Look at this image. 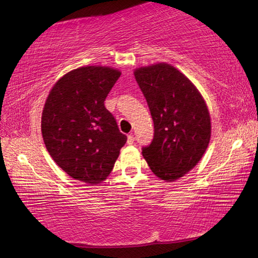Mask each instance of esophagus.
I'll use <instances>...</instances> for the list:
<instances>
[{
    "label": "esophagus",
    "mask_w": 258,
    "mask_h": 258,
    "mask_svg": "<svg viewBox=\"0 0 258 258\" xmlns=\"http://www.w3.org/2000/svg\"><path fill=\"white\" fill-rule=\"evenodd\" d=\"M133 142H134V137L132 134H130V135H127V145H133Z\"/></svg>",
    "instance_id": "obj_1"
}]
</instances>
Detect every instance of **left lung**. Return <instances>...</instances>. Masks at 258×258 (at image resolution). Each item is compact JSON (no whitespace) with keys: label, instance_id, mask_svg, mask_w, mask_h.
I'll list each match as a JSON object with an SVG mask.
<instances>
[{"label":"left lung","instance_id":"8db88e82","mask_svg":"<svg viewBox=\"0 0 258 258\" xmlns=\"http://www.w3.org/2000/svg\"><path fill=\"white\" fill-rule=\"evenodd\" d=\"M134 76L155 126L152 142L142 155L160 180H178L206 152L212 133L207 104L194 83L169 63L137 68Z\"/></svg>","mask_w":258,"mask_h":258}]
</instances>
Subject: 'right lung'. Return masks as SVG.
<instances>
[{"mask_svg":"<svg viewBox=\"0 0 258 258\" xmlns=\"http://www.w3.org/2000/svg\"><path fill=\"white\" fill-rule=\"evenodd\" d=\"M120 74L106 66L80 67L59 78L47 95L41 123L44 145L75 180H106L127 140L104 107Z\"/></svg>","mask_w":258,"mask_h":258,"instance_id":"add662e5","label":"right lung"}]
</instances>
